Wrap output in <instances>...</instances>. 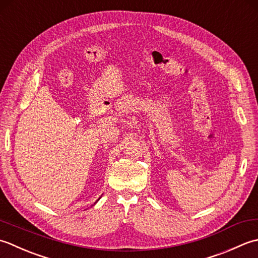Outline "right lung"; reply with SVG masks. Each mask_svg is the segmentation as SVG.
<instances>
[{"label": "right lung", "mask_w": 258, "mask_h": 258, "mask_svg": "<svg viewBox=\"0 0 258 258\" xmlns=\"http://www.w3.org/2000/svg\"><path fill=\"white\" fill-rule=\"evenodd\" d=\"M98 201H99V199H98Z\"/></svg>", "instance_id": "add662e5"}]
</instances>
